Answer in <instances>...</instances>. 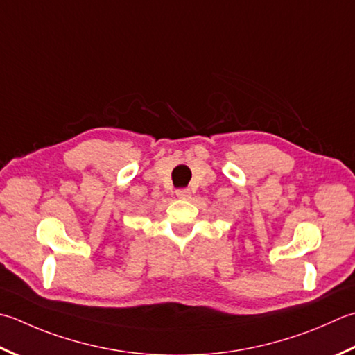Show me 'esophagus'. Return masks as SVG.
I'll list each match as a JSON object with an SVG mask.
<instances>
[{"label": "esophagus", "instance_id": "1", "mask_svg": "<svg viewBox=\"0 0 355 355\" xmlns=\"http://www.w3.org/2000/svg\"><path fill=\"white\" fill-rule=\"evenodd\" d=\"M175 196L178 198H182V200H187V198L191 197V191L189 189H184V187H183V189H177L175 191Z\"/></svg>", "mask_w": 355, "mask_h": 355}]
</instances>
